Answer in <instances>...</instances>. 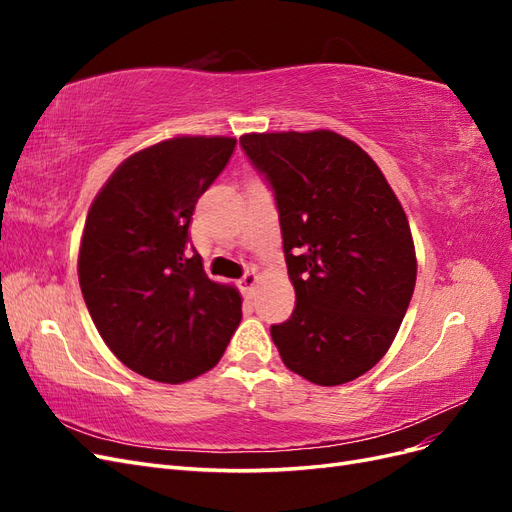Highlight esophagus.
I'll return each instance as SVG.
<instances>
[{
    "instance_id": "1",
    "label": "esophagus",
    "mask_w": 512,
    "mask_h": 512,
    "mask_svg": "<svg viewBox=\"0 0 512 512\" xmlns=\"http://www.w3.org/2000/svg\"><path fill=\"white\" fill-rule=\"evenodd\" d=\"M241 290L247 294V297H252L254 294V288L258 284V273L256 271H247L243 277H241Z\"/></svg>"
}]
</instances>
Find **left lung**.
<instances>
[{
  "mask_svg": "<svg viewBox=\"0 0 512 512\" xmlns=\"http://www.w3.org/2000/svg\"><path fill=\"white\" fill-rule=\"evenodd\" d=\"M239 145L273 192L297 292L292 316L271 327L284 365L320 386L363 376L391 348L416 284L395 192L359 145L329 130L245 134Z\"/></svg>",
  "mask_w": 512,
  "mask_h": 512,
  "instance_id": "left-lung-1",
  "label": "left lung"
}]
</instances>
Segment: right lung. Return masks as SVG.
Returning a JSON list of instances; mask_svg holds the SVG:
<instances>
[{
    "label": "right lung",
    "instance_id": "obj_1",
    "mask_svg": "<svg viewBox=\"0 0 512 512\" xmlns=\"http://www.w3.org/2000/svg\"><path fill=\"white\" fill-rule=\"evenodd\" d=\"M237 141L179 136L123 162L87 213L79 252L83 299L106 346L145 378L205 374L241 322V297L211 282L190 245L198 198Z\"/></svg>",
    "mask_w": 512,
    "mask_h": 512
}]
</instances>
